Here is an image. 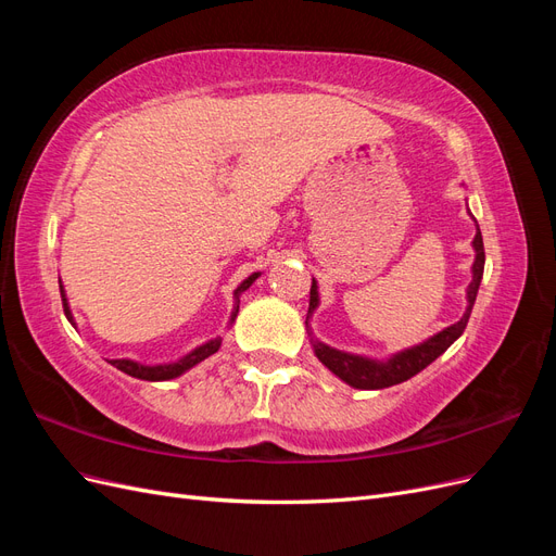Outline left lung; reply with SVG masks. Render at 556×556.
Listing matches in <instances>:
<instances>
[{
	"label": "left lung",
	"mask_w": 556,
	"mask_h": 556,
	"mask_svg": "<svg viewBox=\"0 0 556 556\" xmlns=\"http://www.w3.org/2000/svg\"><path fill=\"white\" fill-rule=\"evenodd\" d=\"M473 248H476L473 280H470L468 290H466L468 306H466V313H464L459 323H454L447 329L433 333L431 339H427L425 343L396 352V355H392L390 359H384V362L371 359V357H362V355H350V352L336 350V348L325 345L323 341L311 339L315 357L323 362L333 376H339L343 382H348L350 387H355V390H382V387H392V384H399L403 380L417 376L433 359H439L443 352L459 339V336L466 329V325H468V317H470V311H473L478 288H480V280H482V271H484V245H482L480 227L476 231ZM317 304H319L317 282L313 280L308 313H313L317 308ZM306 325H308V319H306Z\"/></svg>",
	"instance_id": "obj_1"
}]
</instances>
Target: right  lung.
<instances>
[{
	"label": "right lung",
	"instance_id": "obj_1",
	"mask_svg": "<svg viewBox=\"0 0 556 556\" xmlns=\"http://www.w3.org/2000/svg\"><path fill=\"white\" fill-rule=\"evenodd\" d=\"M260 278V274H252V276H248L237 290H233V299H237V304H233V311H231V319L229 323H233V319H237V313H239V296L250 288L252 282H255ZM60 294H62V306H64V315H66V319H70V323L76 327V323H74V315H72V311H70V301H66V294H64V288H62V280H60ZM220 343H223V339H213V341H208V343H204V345H199V348H194L192 352H188V355L185 357H180L178 362H169V364H155V366H146V364H139V362H131V359H111V364L115 366V368H121L123 374H127V376H131V378H141V380H153V382H157V380H172V378H178V376H182L185 371H190L192 366H197L199 362H204L206 357H211V355H215L217 350H220Z\"/></svg>",
	"mask_w": 556,
	"mask_h": 556
}]
</instances>
